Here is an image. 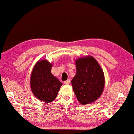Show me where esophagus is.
Returning <instances> with one entry per match:
<instances>
[{
    "mask_svg": "<svg viewBox=\"0 0 134 134\" xmlns=\"http://www.w3.org/2000/svg\"><path fill=\"white\" fill-rule=\"evenodd\" d=\"M70 83V80L69 79H68L66 81H64V84L65 85H69Z\"/></svg>",
    "mask_w": 134,
    "mask_h": 134,
    "instance_id": "34e87169",
    "label": "esophagus"
}]
</instances>
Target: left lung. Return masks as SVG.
Wrapping results in <instances>:
<instances>
[{
	"mask_svg": "<svg viewBox=\"0 0 134 134\" xmlns=\"http://www.w3.org/2000/svg\"><path fill=\"white\" fill-rule=\"evenodd\" d=\"M76 74L72 80L73 89L81 104H89L102 94L104 86V73L97 60L86 57L76 60Z\"/></svg>",
	"mask_w": 134,
	"mask_h": 134,
	"instance_id": "obj_1",
	"label": "left lung"
}]
</instances>
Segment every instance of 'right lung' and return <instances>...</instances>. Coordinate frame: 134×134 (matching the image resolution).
<instances>
[{"label":"right lung","instance_id":"right-lung-1","mask_svg":"<svg viewBox=\"0 0 134 134\" xmlns=\"http://www.w3.org/2000/svg\"><path fill=\"white\" fill-rule=\"evenodd\" d=\"M52 65L47 60L37 62L32 70L30 85L34 95L39 100L49 103L55 100L62 85L51 74Z\"/></svg>","mask_w":134,"mask_h":134}]
</instances>
